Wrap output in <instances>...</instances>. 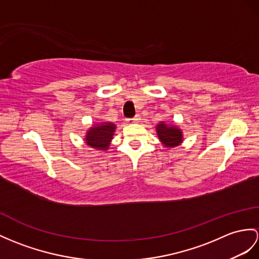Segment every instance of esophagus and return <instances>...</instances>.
Wrapping results in <instances>:
<instances>
[{
	"label": "esophagus",
	"mask_w": 259,
	"mask_h": 259,
	"mask_svg": "<svg viewBox=\"0 0 259 259\" xmlns=\"http://www.w3.org/2000/svg\"><path fill=\"white\" fill-rule=\"evenodd\" d=\"M140 119H141V116L137 114V115H135L134 117L128 118L127 122H128V123H137V122H140Z\"/></svg>",
	"instance_id": "obj_1"
}]
</instances>
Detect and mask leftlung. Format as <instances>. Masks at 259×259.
Here are the masks:
<instances>
[{
	"mask_svg": "<svg viewBox=\"0 0 259 259\" xmlns=\"http://www.w3.org/2000/svg\"><path fill=\"white\" fill-rule=\"evenodd\" d=\"M159 140L166 147H176L182 141L181 131L175 126H167L165 123H159L156 127Z\"/></svg>",
	"mask_w": 259,
	"mask_h": 259,
	"instance_id": "8db88e82",
	"label": "left lung"
}]
</instances>
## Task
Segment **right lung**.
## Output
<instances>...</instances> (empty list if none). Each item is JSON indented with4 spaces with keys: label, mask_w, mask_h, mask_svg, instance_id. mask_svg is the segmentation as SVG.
I'll use <instances>...</instances> for the list:
<instances>
[{
    "label": "right lung",
    "mask_w": 259,
    "mask_h": 259,
    "mask_svg": "<svg viewBox=\"0 0 259 259\" xmlns=\"http://www.w3.org/2000/svg\"><path fill=\"white\" fill-rule=\"evenodd\" d=\"M115 131V125L112 123H102L94 126L85 136L87 144L93 148L106 149L110 146V142L113 138Z\"/></svg>",
    "instance_id": "add662e5"
}]
</instances>
